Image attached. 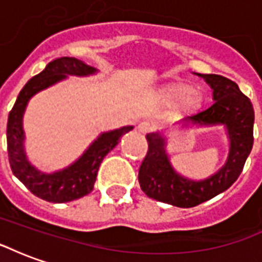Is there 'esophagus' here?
I'll return each mask as SVG.
<instances>
[{
  "instance_id": "1",
  "label": "esophagus",
  "mask_w": 262,
  "mask_h": 262,
  "mask_svg": "<svg viewBox=\"0 0 262 262\" xmlns=\"http://www.w3.org/2000/svg\"><path fill=\"white\" fill-rule=\"evenodd\" d=\"M150 130H151V125H150L148 122H140V123L137 125V132L142 133V135H146V133H148Z\"/></svg>"
}]
</instances>
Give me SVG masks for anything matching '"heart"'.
<instances>
[{
  "mask_svg": "<svg viewBox=\"0 0 262 262\" xmlns=\"http://www.w3.org/2000/svg\"><path fill=\"white\" fill-rule=\"evenodd\" d=\"M161 98L167 103L177 102L176 109L181 114H191L198 109L202 103V95L196 90H192L191 86L184 82H172L165 88Z\"/></svg>",
  "mask_w": 262,
  "mask_h": 262,
  "instance_id": "heart-1",
  "label": "heart"
}]
</instances>
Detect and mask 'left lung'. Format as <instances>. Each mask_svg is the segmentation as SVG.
<instances>
[{
	"label": "left lung",
	"instance_id": "8db88e82",
	"mask_svg": "<svg viewBox=\"0 0 262 262\" xmlns=\"http://www.w3.org/2000/svg\"><path fill=\"white\" fill-rule=\"evenodd\" d=\"M213 91L214 102L180 122L182 126L223 125L229 139V154L225 165L205 180H191L172 167L167 153L163 132L147 133L148 151L139 170V184L148 198L178 208H192L225 192L242 174L253 148L254 109L234 81L217 74H198Z\"/></svg>",
	"mask_w": 262,
	"mask_h": 262
}]
</instances>
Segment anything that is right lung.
Instances as JSON below:
<instances>
[{
    "mask_svg": "<svg viewBox=\"0 0 262 262\" xmlns=\"http://www.w3.org/2000/svg\"><path fill=\"white\" fill-rule=\"evenodd\" d=\"M95 67L85 64L75 57H60L50 61L42 73L26 82L9 112L7 125L9 164L14 176L33 195L43 201L63 203L85 196L94 189L98 168L103 157L119 143L120 137L130 132L133 126H123L115 130L103 132L88 146L74 163L63 170L43 172L28 160L25 151L24 114L28 102L35 94L66 80L69 75L86 77L97 73Z\"/></svg>",
    "mask_w": 262,
    "mask_h": 262,
    "instance_id": "right-lung-1",
    "label": "right lung"
}]
</instances>
